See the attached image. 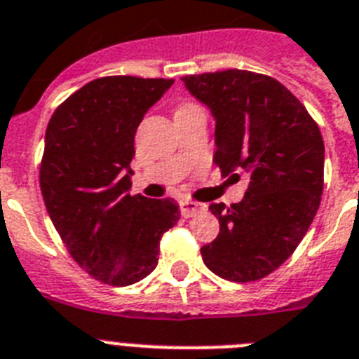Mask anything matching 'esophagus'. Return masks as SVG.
I'll return each mask as SVG.
<instances>
[{
    "instance_id": "obj_1",
    "label": "esophagus",
    "mask_w": 359,
    "mask_h": 359,
    "mask_svg": "<svg viewBox=\"0 0 359 359\" xmlns=\"http://www.w3.org/2000/svg\"><path fill=\"white\" fill-rule=\"evenodd\" d=\"M180 211H182L183 216H194L198 212L205 211V205L203 203H198V201H192V200H180Z\"/></svg>"
}]
</instances>
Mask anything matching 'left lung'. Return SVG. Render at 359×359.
Listing matches in <instances>:
<instances>
[{"mask_svg":"<svg viewBox=\"0 0 359 359\" xmlns=\"http://www.w3.org/2000/svg\"><path fill=\"white\" fill-rule=\"evenodd\" d=\"M215 119V163L224 176L248 174L240 203H211L220 233L201 248L212 273L259 280L295 251L318 212L325 144L297 97L271 76L227 69L183 76Z\"/></svg>","mask_w":359,"mask_h":359,"instance_id":"8db88e82","label":"left lung"}]
</instances>
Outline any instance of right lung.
<instances>
[{
    "mask_svg": "<svg viewBox=\"0 0 359 359\" xmlns=\"http://www.w3.org/2000/svg\"><path fill=\"white\" fill-rule=\"evenodd\" d=\"M172 84L91 80L47 124L40 168L47 212L76 264L100 283L130 286L152 273L163 233L180 220L172 198L130 196L137 126Z\"/></svg>",
    "mask_w": 359,
    "mask_h": 359,
    "instance_id": "obj_1",
    "label": "right lung"
}]
</instances>
